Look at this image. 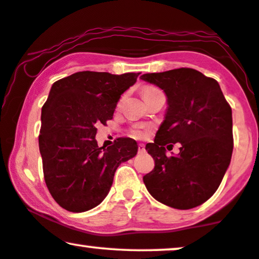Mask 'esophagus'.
I'll return each mask as SVG.
<instances>
[{
  "label": "esophagus",
  "mask_w": 259,
  "mask_h": 259,
  "mask_svg": "<svg viewBox=\"0 0 259 259\" xmlns=\"http://www.w3.org/2000/svg\"><path fill=\"white\" fill-rule=\"evenodd\" d=\"M138 152H139V153H145V152H146L144 144H139V146H138Z\"/></svg>",
  "instance_id": "esophagus-1"
}]
</instances>
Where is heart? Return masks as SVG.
<instances>
[{"instance_id": "b5f03b06", "label": "heart", "mask_w": 259, "mask_h": 259, "mask_svg": "<svg viewBox=\"0 0 259 259\" xmlns=\"http://www.w3.org/2000/svg\"><path fill=\"white\" fill-rule=\"evenodd\" d=\"M152 90H154V88H146V90L144 91V93H146V92H150ZM133 136L137 137V138H141V137H143V132H141V131H139V130H137V131H134V132H133Z\"/></svg>"}]
</instances>
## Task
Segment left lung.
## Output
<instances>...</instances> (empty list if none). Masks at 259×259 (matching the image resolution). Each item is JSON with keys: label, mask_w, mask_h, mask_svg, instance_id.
I'll use <instances>...</instances> for the list:
<instances>
[{"label": "left lung", "mask_w": 259, "mask_h": 259, "mask_svg": "<svg viewBox=\"0 0 259 259\" xmlns=\"http://www.w3.org/2000/svg\"><path fill=\"white\" fill-rule=\"evenodd\" d=\"M140 79L155 84L167 98L164 121L154 143L146 145L155 166L144 177L145 186L169 207L199 206L213 196L231 161V107L217 81L196 69L148 73ZM176 142L181 143V152L168 157L164 146Z\"/></svg>", "instance_id": "left-lung-1"}]
</instances>
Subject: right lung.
Listing matches in <instances>:
<instances>
[{"label":"right lung","mask_w":259,"mask_h":259,"mask_svg":"<svg viewBox=\"0 0 259 259\" xmlns=\"http://www.w3.org/2000/svg\"><path fill=\"white\" fill-rule=\"evenodd\" d=\"M139 73L77 72L53 83L41 112L38 147L45 182L60 206L84 212L107 196L116 168L138 152L137 141L119 138L99 147L97 125L113 118L120 97Z\"/></svg>","instance_id":"add662e5"}]
</instances>
